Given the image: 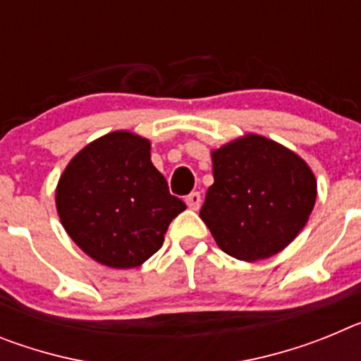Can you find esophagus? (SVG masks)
Listing matches in <instances>:
<instances>
[{
	"label": "esophagus",
	"instance_id": "34e87169",
	"mask_svg": "<svg viewBox=\"0 0 361 361\" xmlns=\"http://www.w3.org/2000/svg\"><path fill=\"white\" fill-rule=\"evenodd\" d=\"M200 202H202V199H200L199 191H193V193H190V195L186 197V204L190 209H199Z\"/></svg>",
	"mask_w": 361,
	"mask_h": 361
}]
</instances>
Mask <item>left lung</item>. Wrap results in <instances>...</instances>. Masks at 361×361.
<instances>
[{"label": "left lung", "instance_id": "obj_1", "mask_svg": "<svg viewBox=\"0 0 361 361\" xmlns=\"http://www.w3.org/2000/svg\"><path fill=\"white\" fill-rule=\"evenodd\" d=\"M212 161L215 183L200 219L220 250L255 262L288 247L317 200V178L307 162L255 133L213 149Z\"/></svg>", "mask_w": 361, "mask_h": 361}]
</instances>
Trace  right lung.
Segmentation results:
<instances>
[{
  "label": "right lung",
  "instance_id": "right-lung-1",
  "mask_svg": "<svg viewBox=\"0 0 361 361\" xmlns=\"http://www.w3.org/2000/svg\"><path fill=\"white\" fill-rule=\"evenodd\" d=\"M149 148L148 139L132 132L106 133L85 146L57 183L63 228L103 266L145 264L161 250L171 220L186 209L152 164Z\"/></svg>",
  "mask_w": 361,
  "mask_h": 361
}]
</instances>
